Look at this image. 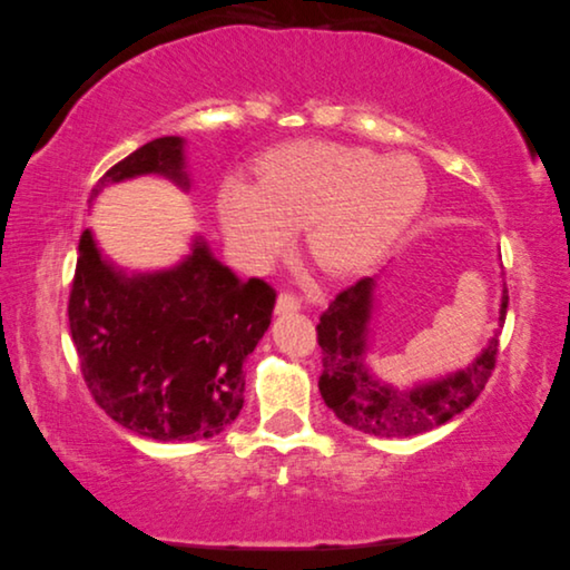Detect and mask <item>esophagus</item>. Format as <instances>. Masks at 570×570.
<instances>
[{"mask_svg":"<svg viewBox=\"0 0 570 570\" xmlns=\"http://www.w3.org/2000/svg\"><path fill=\"white\" fill-rule=\"evenodd\" d=\"M274 311L279 313V315L296 313V311H301V301L296 296H291V294H279V298H276Z\"/></svg>","mask_w":570,"mask_h":570,"instance_id":"esophagus-1","label":"esophagus"}]
</instances>
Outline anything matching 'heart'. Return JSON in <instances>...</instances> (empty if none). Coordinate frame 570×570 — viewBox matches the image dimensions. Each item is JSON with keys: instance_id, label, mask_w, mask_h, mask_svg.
<instances>
[{"instance_id": "b5f03b06", "label": "heart", "mask_w": 570, "mask_h": 570, "mask_svg": "<svg viewBox=\"0 0 570 570\" xmlns=\"http://www.w3.org/2000/svg\"><path fill=\"white\" fill-rule=\"evenodd\" d=\"M424 202L426 178L414 158L305 139L262 156L255 185L228 180L216 207L228 245L247 265H272L305 226L315 265L344 276L381 259Z\"/></svg>"}]
</instances>
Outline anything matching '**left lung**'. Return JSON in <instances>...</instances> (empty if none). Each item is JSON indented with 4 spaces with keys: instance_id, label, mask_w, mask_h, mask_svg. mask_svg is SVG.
I'll return each instance as SVG.
<instances>
[{
    "instance_id": "1",
    "label": "left lung",
    "mask_w": 570,
    "mask_h": 570,
    "mask_svg": "<svg viewBox=\"0 0 570 570\" xmlns=\"http://www.w3.org/2000/svg\"><path fill=\"white\" fill-rule=\"evenodd\" d=\"M381 276H366L330 303L317 323L323 375L317 387L346 426L381 438H410L445 424L470 406L491 377L499 334L505 323L508 288L503 282L499 327L464 368L392 385L371 368V337Z\"/></svg>"
}]
</instances>
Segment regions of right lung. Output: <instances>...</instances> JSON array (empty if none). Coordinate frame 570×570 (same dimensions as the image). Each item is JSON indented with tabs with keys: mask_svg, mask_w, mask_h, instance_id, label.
Instances as JSON below:
<instances>
[{
	"mask_svg": "<svg viewBox=\"0 0 570 570\" xmlns=\"http://www.w3.org/2000/svg\"><path fill=\"white\" fill-rule=\"evenodd\" d=\"M187 141L158 137L115 164L91 193L156 175L189 193ZM274 288L243 282L202 233L164 269H127L94 236L79 240L69 330L100 410L154 441H204L243 410L245 358L267 332Z\"/></svg>",
	"mask_w": 570,
	"mask_h": 570,
	"instance_id": "1",
	"label": "right lung"
}]
</instances>
